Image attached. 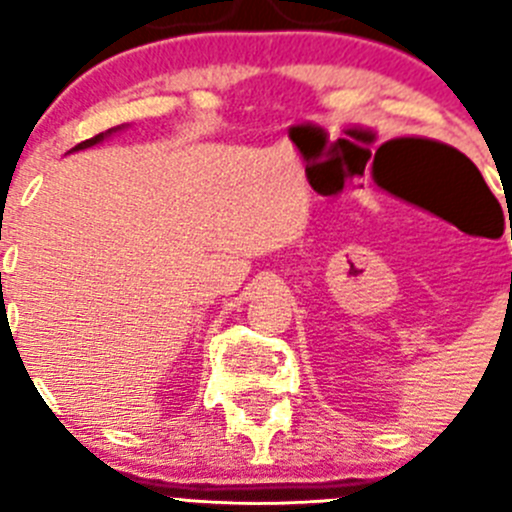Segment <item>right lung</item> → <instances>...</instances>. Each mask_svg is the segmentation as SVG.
Segmentation results:
<instances>
[{
    "instance_id": "add662e5",
    "label": "right lung",
    "mask_w": 512,
    "mask_h": 512,
    "mask_svg": "<svg viewBox=\"0 0 512 512\" xmlns=\"http://www.w3.org/2000/svg\"><path fill=\"white\" fill-rule=\"evenodd\" d=\"M111 131H116V129H109V131H103V134H98V137H93V139H86V142H81V144H78V147H73V149H70V152H78V149H88V147H93V144L103 142V139L109 137Z\"/></svg>"
}]
</instances>
